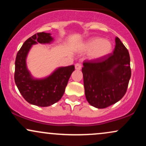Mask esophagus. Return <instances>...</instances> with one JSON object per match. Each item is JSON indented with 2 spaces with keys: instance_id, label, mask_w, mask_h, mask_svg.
Returning a JSON list of instances; mask_svg holds the SVG:
<instances>
[{
  "instance_id": "1",
  "label": "esophagus",
  "mask_w": 146,
  "mask_h": 146,
  "mask_svg": "<svg viewBox=\"0 0 146 146\" xmlns=\"http://www.w3.org/2000/svg\"><path fill=\"white\" fill-rule=\"evenodd\" d=\"M75 67L76 70H80L82 68V64L80 63H76L75 64Z\"/></svg>"
}]
</instances>
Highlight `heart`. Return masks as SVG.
Wrapping results in <instances>:
<instances>
[{
  "mask_svg": "<svg viewBox=\"0 0 146 146\" xmlns=\"http://www.w3.org/2000/svg\"><path fill=\"white\" fill-rule=\"evenodd\" d=\"M112 48L111 42L100 38H92L84 46L85 50L90 52V58L93 60L102 59L107 56L111 52Z\"/></svg>",
  "mask_w": 146,
  "mask_h": 146,
  "instance_id": "1",
  "label": "heart"
}]
</instances>
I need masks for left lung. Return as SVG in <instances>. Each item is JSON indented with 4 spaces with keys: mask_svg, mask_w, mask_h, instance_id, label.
Here are the masks:
<instances>
[{
    "mask_svg": "<svg viewBox=\"0 0 146 146\" xmlns=\"http://www.w3.org/2000/svg\"><path fill=\"white\" fill-rule=\"evenodd\" d=\"M113 53L98 60H85L82 71L86 100L93 106L105 108L124 96L131 77L128 51L115 38Z\"/></svg>",
    "mask_w": 146,
    "mask_h": 146,
    "instance_id": "obj_1",
    "label": "left lung"
}]
</instances>
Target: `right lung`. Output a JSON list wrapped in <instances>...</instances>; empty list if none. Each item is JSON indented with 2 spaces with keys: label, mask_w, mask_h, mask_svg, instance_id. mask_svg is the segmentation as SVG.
Here are the masks:
<instances>
[{
  "label": "right lung",
  "mask_w": 146,
  "mask_h": 146,
  "mask_svg": "<svg viewBox=\"0 0 146 146\" xmlns=\"http://www.w3.org/2000/svg\"><path fill=\"white\" fill-rule=\"evenodd\" d=\"M48 33L40 32L28 38L16 55L14 80L20 93L27 102L33 105L45 107L58 102L63 96L74 65L60 67L47 78H33L26 65V58L33 44H46L53 41Z\"/></svg>",
  "instance_id": "1"
}]
</instances>
